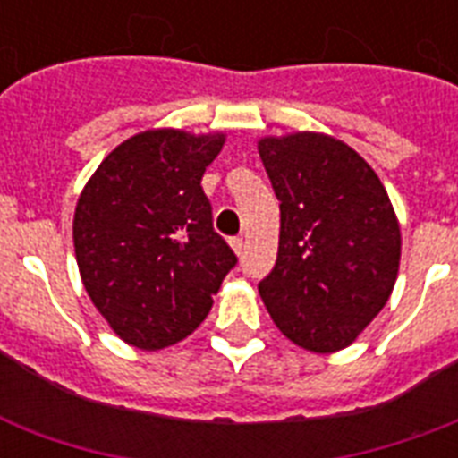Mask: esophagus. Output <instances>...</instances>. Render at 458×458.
<instances>
[{"label": "esophagus", "instance_id": "34e87169", "mask_svg": "<svg viewBox=\"0 0 458 458\" xmlns=\"http://www.w3.org/2000/svg\"><path fill=\"white\" fill-rule=\"evenodd\" d=\"M230 247H233V251H235L237 257H240L244 250V240L242 237H233V240H230Z\"/></svg>", "mask_w": 458, "mask_h": 458}]
</instances>
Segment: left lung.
<instances>
[{"label": "left lung", "mask_w": 458, "mask_h": 458, "mask_svg": "<svg viewBox=\"0 0 458 458\" xmlns=\"http://www.w3.org/2000/svg\"><path fill=\"white\" fill-rule=\"evenodd\" d=\"M280 201V242L259 293L287 340L316 354L349 347L387 304L402 233L376 171L340 140H259Z\"/></svg>", "instance_id": "1"}]
</instances>
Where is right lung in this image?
<instances>
[{
	"label": "right lung",
	"mask_w": 458,
	"mask_h": 458,
	"mask_svg": "<svg viewBox=\"0 0 458 458\" xmlns=\"http://www.w3.org/2000/svg\"><path fill=\"white\" fill-rule=\"evenodd\" d=\"M225 135H132L82 187L75 261L111 330L138 349L171 347L207 318L237 257L214 230L201 175Z\"/></svg>",
	"instance_id": "obj_1"
}]
</instances>
